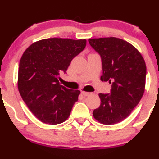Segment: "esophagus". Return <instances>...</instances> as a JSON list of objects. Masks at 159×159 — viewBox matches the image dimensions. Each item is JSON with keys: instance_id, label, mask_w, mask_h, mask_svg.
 Returning a JSON list of instances; mask_svg holds the SVG:
<instances>
[{"instance_id": "obj_1", "label": "esophagus", "mask_w": 159, "mask_h": 159, "mask_svg": "<svg viewBox=\"0 0 159 159\" xmlns=\"http://www.w3.org/2000/svg\"><path fill=\"white\" fill-rule=\"evenodd\" d=\"M81 94H83L84 96H89L90 94H91V92H86V91H81Z\"/></svg>"}]
</instances>
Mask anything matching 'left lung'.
Masks as SVG:
<instances>
[{"mask_svg": "<svg viewBox=\"0 0 159 159\" xmlns=\"http://www.w3.org/2000/svg\"><path fill=\"white\" fill-rule=\"evenodd\" d=\"M89 41L102 58L101 79L111 84L110 94H98L101 105L93 116L102 124H117L129 117L143 96L145 60L132 44L120 38H92Z\"/></svg>", "mask_w": 159, "mask_h": 159, "instance_id": "8db88e82", "label": "left lung"}]
</instances>
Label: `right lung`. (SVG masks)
<instances>
[{"instance_id": "add662e5", "label": "right lung", "mask_w": 159, "mask_h": 159, "mask_svg": "<svg viewBox=\"0 0 159 159\" xmlns=\"http://www.w3.org/2000/svg\"><path fill=\"white\" fill-rule=\"evenodd\" d=\"M86 42L85 39L48 38L33 43L24 52L18 68V91L30 111L42 122L60 124L69 117L80 91L61 85L59 73H66Z\"/></svg>"}]
</instances>
